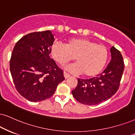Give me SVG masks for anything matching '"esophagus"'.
I'll list each match as a JSON object with an SVG mask.
<instances>
[{
    "instance_id": "obj_1",
    "label": "esophagus",
    "mask_w": 135,
    "mask_h": 135,
    "mask_svg": "<svg viewBox=\"0 0 135 135\" xmlns=\"http://www.w3.org/2000/svg\"><path fill=\"white\" fill-rule=\"evenodd\" d=\"M64 78H68L69 77H70V74H69V73H66V72H64Z\"/></svg>"
}]
</instances>
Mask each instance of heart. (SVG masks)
Masks as SVG:
<instances>
[{"label":"heart","instance_id":"obj_1","mask_svg":"<svg viewBox=\"0 0 135 135\" xmlns=\"http://www.w3.org/2000/svg\"><path fill=\"white\" fill-rule=\"evenodd\" d=\"M51 54L61 65L71 62L75 57L77 63L68 67V70L81 74L87 78L95 77L105 67L108 52L102 45L84 38H72L66 45L54 42L51 47Z\"/></svg>","mask_w":135,"mask_h":135}]
</instances>
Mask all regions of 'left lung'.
Listing matches in <instances>:
<instances>
[{
  "label": "left lung",
  "mask_w": 135,
  "mask_h": 135,
  "mask_svg": "<svg viewBox=\"0 0 135 135\" xmlns=\"http://www.w3.org/2000/svg\"><path fill=\"white\" fill-rule=\"evenodd\" d=\"M111 59L101 74L91 79H78L72 91L74 98L86 105H96L112 97L118 89L124 64L121 52L114 46L110 49Z\"/></svg>",
  "instance_id": "obj_1"
}]
</instances>
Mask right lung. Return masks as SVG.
I'll list each match as a JSON object with an SVG mask.
<instances>
[{
	"mask_svg": "<svg viewBox=\"0 0 135 135\" xmlns=\"http://www.w3.org/2000/svg\"><path fill=\"white\" fill-rule=\"evenodd\" d=\"M54 41L51 31L30 33L17 41L12 52L10 71L15 87L30 101L51 97L65 79L62 69L49 57Z\"/></svg>",
	"mask_w": 135,
	"mask_h": 135,
	"instance_id": "add662e5",
	"label": "right lung"
}]
</instances>
